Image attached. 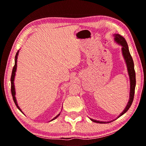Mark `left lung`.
Segmentation results:
<instances>
[{
  "instance_id": "8db88e82",
  "label": "left lung",
  "mask_w": 146,
  "mask_h": 146,
  "mask_svg": "<svg viewBox=\"0 0 146 146\" xmlns=\"http://www.w3.org/2000/svg\"><path fill=\"white\" fill-rule=\"evenodd\" d=\"M114 36V40L115 42L121 46V52H122V55L123 56V58L125 60V63H126L127 72H128V74L129 77V81H130V91H129V99L127 104L125 106V109L123 110V111L120 113V115H118L117 118L119 117H120L121 115L126 112L128 110L129 108H130L131 104L133 102V97H134V93H135V72L134 70V64H133V61L132 59V57L129 53L128 46H127V42L125 40L124 38L121 36V35H118V34H114L113 35ZM90 119L94 122L96 123H109L110 121H98L95 120V119Z\"/></svg>"
}]
</instances>
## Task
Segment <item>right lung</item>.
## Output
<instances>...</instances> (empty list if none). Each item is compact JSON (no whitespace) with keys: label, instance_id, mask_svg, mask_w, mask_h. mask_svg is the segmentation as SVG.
<instances>
[{"label":"right lung","instance_id":"1","mask_svg":"<svg viewBox=\"0 0 146 146\" xmlns=\"http://www.w3.org/2000/svg\"><path fill=\"white\" fill-rule=\"evenodd\" d=\"M19 51H18L17 54H16V56H15V66H14L13 67V72H12V75H11V93H12V96H13V100L15 102V105L17 106V107L18 108V109L20 111H21V112H23L22 110L20 108V107L19 106V105H18L17 104V99H16V97H15V94H16V92H15V84H14V80H15V74H16V71H17V58H18V55H19ZM60 113H59V114H58L55 117H54V118L52 119L50 121H52L54 119H55L56 117H58L60 115Z\"/></svg>","mask_w":146,"mask_h":146}]
</instances>
